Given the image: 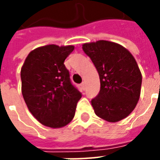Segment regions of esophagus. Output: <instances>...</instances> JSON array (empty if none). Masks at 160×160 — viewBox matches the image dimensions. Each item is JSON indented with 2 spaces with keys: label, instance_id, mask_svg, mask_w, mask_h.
<instances>
[{
  "label": "esophagus",
  "instance_id": "34e87169",
  "mask_svg": "<svg viewBox=\"0 0 160 160\" xmlns=\"http://www.w3.org/2000/svg\"><path fill=\"white\" fill-rule=\"evenodd\" d=\"M80 86H81V87L83 88V90L86 89V83H85V82H82V83L80 84Z\"/></svg>",
  "mask_w": 160,
  "mask_h": 160
}]
</instances>
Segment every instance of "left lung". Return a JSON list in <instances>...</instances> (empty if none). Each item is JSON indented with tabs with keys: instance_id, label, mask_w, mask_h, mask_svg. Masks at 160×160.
I'll use <instances>...</instances> for the list:
<instances>
[{
	"instance_id": "obj_1",
	"label": "left lung",
	"mask_w": 160,
	"mask_h": 160,
	"mask_svg": "<svg viewBox=\"0 0 160 160\" xmlns=\"http://www.w3.org/2000/svg\"><path fill=\"white\" fill-rule=\"evenodd\" d=\"M93 62L100 80V91L92 99L94 112L116 122L127 118L136 106L142 76L134 56L123 46L99 40L82 45Z\"/></svg>"
}]
</instances>
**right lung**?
Masks as SVG:
<instances>
[{
  "label": "right lung",
  "mask_w": 160,
  "mask_h": 160,
  "mask_svg": "<svg viewBox=\"0 0 160 160\" xmlns=\"http://www.w3.org/2000/svg\"><path fill=\"white\" fill-rule=\"evenodd\" d=\"M74 46L38 47L21 68V91L30 112L39 122L57 128L73 120L81 93L71 83L64 61Z\"/></svg>",
  "instance_id": "1"
}]
</instances>
